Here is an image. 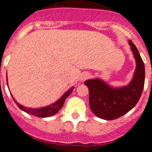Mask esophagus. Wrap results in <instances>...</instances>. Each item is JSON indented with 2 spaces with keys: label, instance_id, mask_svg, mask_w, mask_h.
I'll return each instance as SVG.
<instances>
[{
  "label": "esophagus",
  "instance_id": "1",
  "mask_svg": "<svg viewBox=\"0 0 152 152\" xmlns=\"http://www.w3.org/2000/svg\"><path fill=\"white\" fill-rule=\"evenodd\" d=\"M89 76H90L89 73H83L81 76V78H80V79H81V81H85V80H86L87 79H88V78H89Z\"/></svg>",
  "mask_w": 152,
  "mask_h": 152
}]
</instances>
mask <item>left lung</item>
<instances>
[{
	"mask_svg": "<svg viewBox=\"0 0 152 152\" xmlns=\"http://www.w3.org/2000/svg\"><path fill=\"white\" fill-rule=\"evenodd\" d=\"M136 61V68L132 81L121 88H112L102 79H88L85 85L89 91L91 111L99 118L115 120L124 115L139 102L145 84V65L137 48L129 42Z\"/></svg>",
	"mask_w": 152,
	"mask_h": 152,
	"instance_id": "1",
	"label": "left lung"
}]
</instances>
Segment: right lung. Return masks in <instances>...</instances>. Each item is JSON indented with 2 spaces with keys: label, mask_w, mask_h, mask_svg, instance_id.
I'll use <instances>...</instances> for the list:
<instances>
[{
  "label": "right lung",
  "mask_w": 152,
  "mask_h": 152,
  "mask_svg": "<svg viewBox=\"0 0 152 152\" xmlns=\"http://www.w3.org/2000/svg\"><path fill=\"white\" fill-rule=\"evenodd\" d=\"M73 87L70 88V89L68 90L61 98H60L58 101L55 102V103L49 105V106L45 107H41V108H29V107H26L23 106V105L20 104L18 102H16V100L14 99V98L13 97V95H11L12 98H13V101L15 102V103L16 104V105L19 107V108L21 109L23 111L26 112V113H30L32 115L35 116V117H51V116L54 115L55 113H57V112L59 111L61 108H62L63 105H64V102L66 98L69 96L71 94L72 91L73 89Z\"/></svg>",
  "instance_id": "obj_1"
}]
</instances>
